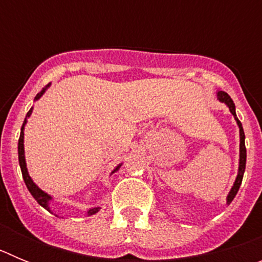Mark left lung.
<instances>
[{"label": "left lung", "instance_id": "1", "mask_svg": "<svg viewBox=\"0 0 262 262\" xmlns=\"http://www.w3.org/2000/svg\"><path fill=\"white\" fill-rule=\"evenodd\" d=\"M217 99L221 101L222 103H224V105L227 106V107L230 108L231 114L233 115V118H235L236 123H237V127H239V135H240V145H239V169H237V176H236V180L235 182H233L232 187H231L230 193H228V195H227L226 201H227V205H230L231 202L233 201V198H235V195L237 194V191H239V187L240 185H242V181H243V176H244V172H245V163H247V149H245V135H244V129H243V126H242V122H240L239 119H237V117H236V108H235V103H233V101L231 99V97L228 96L227 93H224V92H217Z\"/></svg>", "mask_w": 262, "mask_h": 262}]
</instances>
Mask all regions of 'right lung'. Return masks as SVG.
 I'll return each instance as SVG.
<instances>
[{
  "mask_svg": "<svg viewBox=\"0 0 262 262\" xmlns=\"http://www.w3.org/2000/svg\"><path fill=\"white\" fill-rule=\"evenodd\" d=\"M50 85L51 84H48L47 86L43 88V89H41L40 92L36 94V97H35V99H34V101H38V99L46 93V90L50 88ZM32 108H34V107L30 108L29 113H27L26 118H25V122H23V124H22V128H20V136H19V140H18V160H19V166H20V170H22L23 181H25V184H26L27 189H29V191L31 193V195L35 198L36 202H38L39 205L43 207V209H46L47 211L52 212V210H51V202L53 201V196L50 195L48 193H46V191L41 190L40 187H39L38 185L35 184V182L32 181V178L30 177V174H29V170H27L26 157H25V144H23V143H25V126H26V123H27V119L31 117ZM120 166H122V163L118 164V165L115 166L114 170L111 172V174H113V173H115V172H118ZM99 210H101V207H99V206H97V207H90V209L86 210V215H88V216H90V215L97 214ZM55 215H56V214H55ZM56 216H57V215H56Z\"/></svg>",
  "mask_w": 262,
  "mask_h": 262,
  "instance_id": "right-lung-1",
  "label": "right lung"
}]
</instances>
